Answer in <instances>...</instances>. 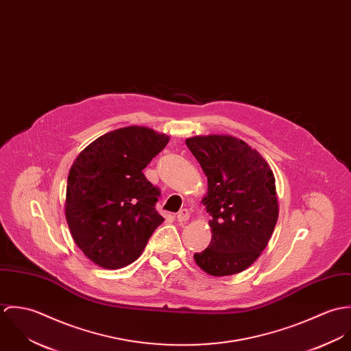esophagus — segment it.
<instances>
[{"label":"esophagus","instance_id":"obj_1","mask_svg":"<svg viewBox=\"0 0 351 351\" xmlns=\"http://www.w3.org/2000/svg\"><path fill=\"white\" fill-rule=\"evenodd\" d=\"M189 217H191V213H189V210H188V209H181V210L177 213V220H178L180 223H185V221H188V220H189Z\"/></svg>","mask_w":351,"mask_h":351}]
</instances>
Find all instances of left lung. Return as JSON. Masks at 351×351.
Masks as SVG:
<instances>
[{"label":"left lung","mask_w":351,"mask_h":351,"mask_svg":"<svg viewBox=\"0 0 351 351\" xmlns=\"http://www.w3.org/2000/svg\"><path fill=\"white\" fill-rule=\"evenodd\" d=\"M185 142L208 178L202 204L210 216L212 239L195 261L215 277L241 273L265 250L274 231V174L258 151L235 136H193Z\"/></svg>","instance_id":"obj_1"}]
</instances>
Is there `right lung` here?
<instances>
[{
    "instance_id": "right-lung-1",
    "label": "right lung",
    "mask_w": 351,
    "mask_h": 351,
    "mask_svg": "<svg viewBox=\"0 0 351 351\" xmlns=\"http://www.w3.org/2000/svg\"><path fill=\"white\" fill-rule=\"evenodd\" d=\"M169 136L147 127H124L92 142L74 160L66 189V220L77 246L104 269L136 261L163 223L160 195L143 169Z\"/></svg>"
}]
</instances>
